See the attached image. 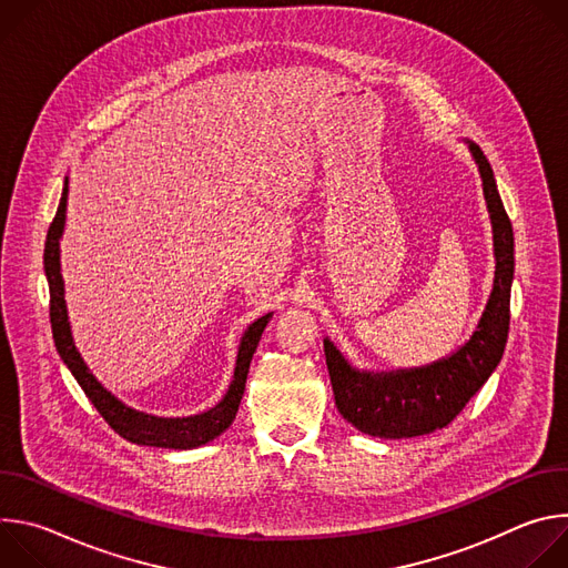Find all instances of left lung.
I'll list each match as a JSON object with an SVG mask.
<instances>
[{
    "instance_id": "obj_1",
    "label": "left lung",
    "mask_w": 568,
    "mask_h": 568,
    "mask_svg": "<svg viewBox=\"0 0 568 568\" xmlns=\"http://www.w3.org/2000/svg\"><path fill=\"white\" fill-rule=\"evenodd\" d=\"M480 175L495 250V281L476 328L452 355L425 366L366 371L353 366L326 337V364L339 414L373 438H414L447 427L499 366L510 326V287L515 278V235L495 173L483 150L463 139Z\"/></svg>"
}]
</instances>
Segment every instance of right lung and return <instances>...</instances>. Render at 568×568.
I'll list each match as a JSON object with an SVG mask.
<instances>
[{
    "mask_svg": "<svg viewBox=\"0 0 568 568\" xmlns=\"http://www.w3.org/2000/svg\"><path fill=\"white\" fill-rule=\"evenodd\" d=\"M67 195H69V178H64L62 197L44 242V274L49 283V294H51L49 316H51V331H53L58 355L62 357V362L67 364V368L71 371L80 388H83L85 395L92 399L99 414L105 418V423L125 440L136 445H148V447H164V449H195L211 443L213 438H217L231 427L237 414L242 393H245L252 357L256 353V346L263 337L265 326L272 318V312L250 323L247 331L242 333L233 379L224 397L215 404V407L202 414L182 416V418H164V416H152V414L132 409L130 404L119 399L112 390H108L99 382V377L85 364L83 355L78 353L71 335V323H69L67 301H64V281L60 274V237L67 220Z\"/></svg>",
    "mask_w": 568,
    "mask_h": 568,
    "instance_id": "add662e5",
    "label": "right lung"
}]
</instances>
